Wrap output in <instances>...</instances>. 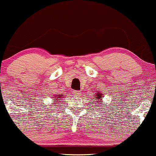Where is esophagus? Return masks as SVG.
Masks as SVG:
<instances>
[{
  "label": "esophagus",
  "instance_id": "obj_1",
  "mask_svg": "<svg viewBox=\"0 0 156 156\" xmlns=\"http://www.w3.org/2000/svg\"><path fill=\"white\" fill-rule=\"evenodd\" d=\"M73 93L75 96H80L82 94V92L80 90H73Z\"/></svg>",
  "mask_w": 156,
  "mask_h": 156
}]
</instances>
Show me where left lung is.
<instances>
[{
  "instance_id": "1",
  "label": "left lung",
  "mask_w": 156,
  "mask_h": 156,
  "mask_svg": "<svg viewBox=\"0 0 156 156\" xmlns=\"http://www.w3.org/2000/svg\"><path fill=\"white\" fill-rule=\"evenodd\" d=\"M96 98V104H97V106L99 108V106H102V105H101V101H100L101 100V97H102V94H99V93H96V95L94 96Z\"/></svg>"
}]
</instances>
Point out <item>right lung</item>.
I'll use <instances>...</instances> for the list:
<instances>
[{
	"label": "right lung",
	"mask_w": 156,
	"mask_h": 156,
	"mask_svg": "<svg viewBox=\"0 0 156 156\" xmlns=\"http://www.w3.org/2000/svg\"><path fill=\"white\" fill-rule=\"evenodd\" d=\"M62 98H63V94H59V95H57L54 97L53 100L55 101L54 102H52L54 104V105H55V104H59L58 101H59V99H61Z\"/></svg>",
	"instance_id": "1"
}]
</instances>
